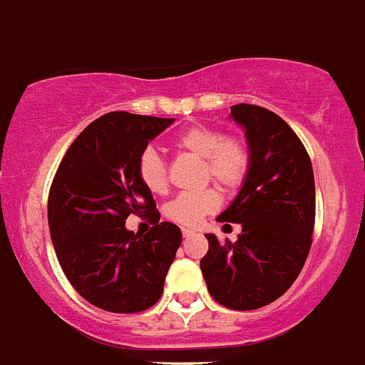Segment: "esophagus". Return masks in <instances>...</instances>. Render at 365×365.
<instances>
[{
  "label": "esophagus",
  "mask_w": 365,
  "mask_h": 365,
  "mask_svg": "<svg viewBox=\"0 0 365 365\" xmlns=\"http://www.w3.org/2000/svg\"><path fill=\"white\" fill-rule=\"evenodd\" d=\"M193 234H195V230H192V228H182V235H185V237H190V235Z\"/></svg>",
  "instance_id": "esophagus-1"
}]
</instances>
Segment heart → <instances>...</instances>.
<instances>
[{
    "mask_svg": "<svg viewBox=\"0 0 365 365\" xmlns=\"http://www.w3.org/2000/svg\"><path fill=\"white\" fill-rule=\"evenodd\" d=\"M172 146L180 153L201 159V179L215 180L225 188H235L245 180L250 166V151L240 137H225L215 125H190L172 138ZM138 179L151 193L163 195L168 192L166 163L155 148H146L137 164ZM219 206V193L215 188L201 192L180 193L168 202L166 215L172 221L192 227L206 214Z\"/></svg>",
    "mask_w": 365,
    "mask_h": 365,
    "instance_id": "b5f03b06",
    "label": "heart"
}]
</instances>
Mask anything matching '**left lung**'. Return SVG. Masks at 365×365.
I'll list each match as a JSON object with an SVG mask.
<instances>
[{"mask_svg": "<svg viewBox=\"0 0 365 365\" xmlns=\"http://www.w3.org/2000/svg\"><path fill=\"white\" fill-rule=\"evenodd\" d=\"M245 128L250 166L219 222H240L235 243L206 234L201 270L212 298L234 311L265 307L285 294L312 245L314 173L298 135L282 117L252 104L232 106Z\"/></svg>", "mask_w": 365, "mask_h": 365, "instance_id": "8db88e82", "label": "left lung"}]
</instances>
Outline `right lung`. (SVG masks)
I'll return each mask as SVG.
<instances>
[{
	"mask_svg": "<svg viewBox=\"0 0 365 365\" xmlns=\"http://www.w3.org/2000/svg\"><path fill=\"white\" fill-rule=\"evenodd\" d=\"M175 118L111 111L74 138L49 192V228L60 267L95 307L140 312L159 302L182 234L159 222L138 157ZM130 213H148L155 227L144 236L125 228Z\"/></svg>",
	"mask_w": 365,
	"mask_h": 365,
	"instance_id": "add662e5",
	"label": "right lung"
}]
</instances>
